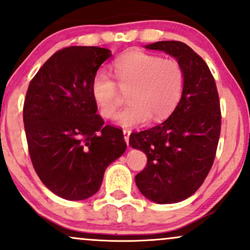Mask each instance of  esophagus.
Wrapping results in <instances>:
<instances>
[{
	"instance_id": "esophagus-1",
	"label": "esophagus",
	"mask_w": 250,
	"mask_h": 250,
	"mask_svg": "<svg viewBox=\"0 0 250 250\" xmlns=\"http://www.w3.org/2000/svg\"><path fill=\"white\" fill-rule=\"evenodd\" d=\"M130 133L131 131L128 130V129H125V130H123V136H125V141L127 145L129 143V136H130Z\"/></svg>"
}]
</instances>
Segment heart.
I'll return each instance as SVG.
<instances>
[{"label": "heart", "mask_w": 250, "mask_h": 250, "mask_svg": "<svg viewBox=\"0 0 250 250\" xmlns=\"http://www.w3.org/2000/svg\"><path fill=\"white\" fill-rule=\"evenodd\" d=\"M119 87L128 93L129 105L120 111L115 122L121 127L133 128L149 120L161 121L170 115L180 102L185 89V71L175 60L134 50L114 63ZM90 93L100 114L110 119L119 107L120 94L116 82L105 70L94 74Z\"/></svg>", "instance_id": "obj_1"}]
</instances>
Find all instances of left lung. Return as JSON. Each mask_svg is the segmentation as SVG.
I'll return each instance as SVG.
<instances>
[{"mask_svg": "<svg viewBox=\"0 0 250 250\" xmlns=\"http://www.w3.org/2000/svg\"><path fill=\"white\" fill-rule=\"evenodd\" d=\"M165 51L182 65L185 89L165 122L131 133L130 147L147 155V167L135 176L145 197L159 205L176 203L201 187L213 166L221 130L219 94L208 65L186 43L145 45Z\"/></svg>", "mask_w": 250, "mask_h": 250, "instance_id": "8db88e82", "label": "left lung"}]
</instances>
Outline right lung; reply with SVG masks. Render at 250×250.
I'll use <instances>...</instances> for the list:
<instances>
[{"mask_svg":"<svg viewBox=\"0 0 250 250\" xmlns=\"http://www.w3.org/2000/svg\"><path fill=\"white\" fill-rule=\"evenodd\" d=\"M111 51L74 45L56 51L31 80L23 122L34 169L57 196L81 201L97 193L105 169L127 145L121 129L97 115L90 83Z\"/></svg>","mask_w":250,"mask_h":250,"instance_id":"add662e5","label":"right lung"}]
</instances>
